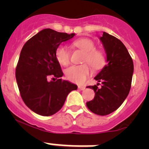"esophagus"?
Masks as SVG:
<instances>
[{
    "label": "esophagus",
    "instance_id": "esophagus-1",
    "mask_svg": "<svg viewBox=\"0 0 149 149\" xmlns=\"http://www.w3.org/2000/svg\"><path fill=\"white\" fill-rule=\"evenodd\" d=\"M78 89H81V90H84V89H86V87L84 86H78Z\"/></svg>",
    "mask_w": 149,
    "mask_h": 149
}]
</instances>
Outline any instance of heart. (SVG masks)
I'll return each mask as SVG.
<instances>
[{
  "label": "heart",
  "mask_w": 149,
  "mask_h": 149,
  "mask_svg": "<svg viewBox=\"0 0 149 149\" xmlns=\"http://www.w3.org/2000/svg\"><path fill=\"white\" fill-rule=\"evenodd\" d=\"M74 45L85 52L83 63H88L95 69L100 68L104 64V55L101 51L95 49V45L91 39H78L74 42ZM55 57L60 65H68L70 62V54L66 46L60 45L55 51ZM65 73L69 81L81 84L89 77L91 70L89 65L84 63L80 65H72L67 68Z\"/></svg>",
  "instance_id": "obj_1"
}]
</instances>
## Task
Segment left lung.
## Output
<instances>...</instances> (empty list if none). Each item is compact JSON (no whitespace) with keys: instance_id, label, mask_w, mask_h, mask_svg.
<instances>
[{"instance_id":"1","label":"left lung","mask_w":149,"mask_h":149,"mask_svg":"<svg viewBox=\"0 0 149 149\" xmlns=\"http://www.w3.org/2000/svg\"><path fill=\"white\" fill-rule=\"evenodd\" d=\"M107 54V64L95 77L101 82L89 86L95 92L94 99L86 102L90 111L99 116L111 113L122 105L127 98L132 81L134 63L127 48L119 39L104 32L99 38Z\"/></svg>"}]
</instances>
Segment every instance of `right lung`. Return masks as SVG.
Returning <instances> with one entry per match:
<instances>
[{
	"instance_id": "obj_1",
	"label": "right lung",
	"mask_w": 149,
	"mask_h": 149,
	"mask_svg": "<svg viewBox=\"0 0 149 149\" xmlns=\"http://www.w3.org/2000/svg\"><path fill=\"white\" fill-rule=\"evenodd\" d=\"M75 34L44 29L23 46L15 77L24 104L36 113L49 116L63 106L68 93L77 85L62 80L63 73L55 57L56 48Z\"/></svg>"
}]
</instances>
